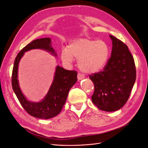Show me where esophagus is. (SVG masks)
Listing matches in <instances>:
<instances>
[{"instance_id":"obj_1","label":"esophagus","mask_w":148,"mask_h":148,"mask_svg":"<svg viewBox=\"0 0 148 148\" xmlns=\"http://www.w3.org/2000/svg\"><path fill=\"white\" fill-rule=\"evenodd\" d=\"M84 78V75L83 74H80V73H79V74H77V79H78L79 81L83 79Z\"/></svg>"}]
</instances>
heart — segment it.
Here are the masks:
<instances>
[{"mask_svg": "<svg viewBox=\"0 0 148 148\" xmlns=\"http://www.w3.org/2000/svg\"><path fill=\"white\" fill-rule=\"evenodd\" d=\"M110 54L109 47L103 40L79 38L71 41L67 50L61 53L64 63L69 64L74 58L78 60L80 69L86 73H95L104 68Z\"/></svg>", "mask_w": 148, "mask_h": 148, "instance_id": "heart-1", "label": "heart"}]
</instances>
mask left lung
Returning <instances> with one entry per match:
<instances>
[{"instance_id":"left-lung-1","label":"left lung","mask_w":148,"mask_h":148,"mask_svg":"<svg viewBox=\"0 0 148 148\" xmlns=\"http://www.w3.org/2000/svg\"><path fill=\"white\" fill-rule=\"evenodd\" d=\"M110 37L113 45L110 58L103 71L89 76L95 86L92 101L106 112L118 110L125 104L136 78L134 60L128 47L116 37Z\"/></svg>"}]
</instances>
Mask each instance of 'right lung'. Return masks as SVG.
Here are the masks:
<instances>
[{
  "label": "right lung",
  "mask_w": 148,
  "mask_h": 148,
  "mask_svg": "<svg viewBox=\"0 0 148 148\" xmlns=\"http://www.w3.org/2000/svg\"><path fill=\"white\" fill-rule=\"evenodd\" d=\"M32 49H42L50 51L55 56H57V53L51 47L50 38L37 39L27 44L16 57L12 74V89L21 105L30 115L38 119H51L61 112L67 100L69 91L77 81V73L75 71L66 70L57 66L53 81L45 97L40 102L28 101L20 89L18 73L21 58L25 52Z\"/></svg>",
  "instance_id": "1"
}]
</instances>
